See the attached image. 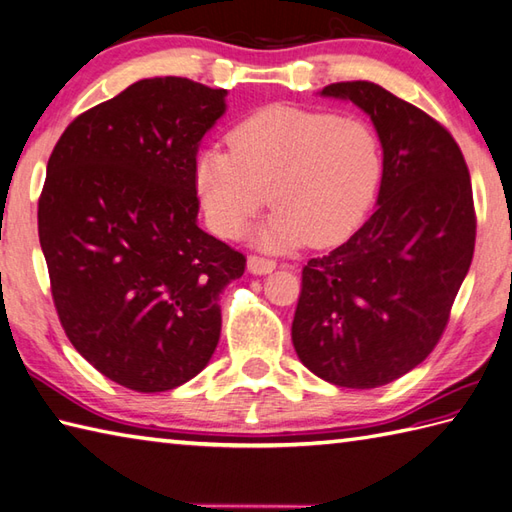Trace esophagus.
<instances>
[{
	"label": "esophagus",
	"mask_w": 512,
	"mask_h": 512,
	"mask_svg": "<svg viewBox=\"0 0 512 512\" xmlns=\"http://www.w3.org/2000/svg\"><path fill=\"white\" fill-rule=\"evenodd\" d=\"M274 269H276L274 260L260 258V256H249V258H247V271H249V274H254V276H267V274H271V271H274Z\"/></svg>",
	"instance_id": "obj_1"
}]
</instances>
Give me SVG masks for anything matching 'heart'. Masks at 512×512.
<instances>
[{
    "mask_svg": "<svg viewBox=\"0 0 512 512\" xmlns=\"http://www.w3.org/2000/svg\"><path fill=\"white\" fill-rule=\"evenodd\" d=\"M230 146L210 144L195 162L203 214L223 238L241 236L271 201L256 245H335L357 230L379 188V138L361 118L269 107L238 124Z\"/></svg>",
    "mask_w": 512,
    "mask_h": 512,
    "instance_id": "obj_1",
    "label": "heart"
}]
</instances>
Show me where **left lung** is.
Returning a JSON list of instances; mask_svg holds the SVG:
<instances>
[{"mask_svg": "<svg viewBox=\"0 0 512 512\" xmlns=\"http://www.w3.org/2000/svg\"><path fill=\"white\" fill-rule=\"evenodd\" d=\"M320 96L368 113L383 173L372 217L302 269L291 339L320 379L379 388L425 361L445 331L475 247L471 177L451 133L381 85L333 83Z\"/></svg>", "mask_w": 512, "mask_h": 512, "instance_id": "8db88e82", "label": "left lung"}]
</instances>
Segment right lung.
I'll return each mask as SVG.
<instances>
[{
	"label": "right lung",
	"mask_w": 512,
	"mask_h": 512,
	"mask_svg": "<svg viewBox=\"0 0 512 512\" xmlns=\"http://www.w3.org/2000/svg\"><path fill=\"white\" fill-rule=\"evenodd\" d=\"M225 89L142 78L81 113L56 142L39 243L74 348L124 388L166 392L208 366L219 295L245 256L197 223L195 162Z\"/></svg>",
	"instance_id": "right-lung-1"
}]
</instances>
